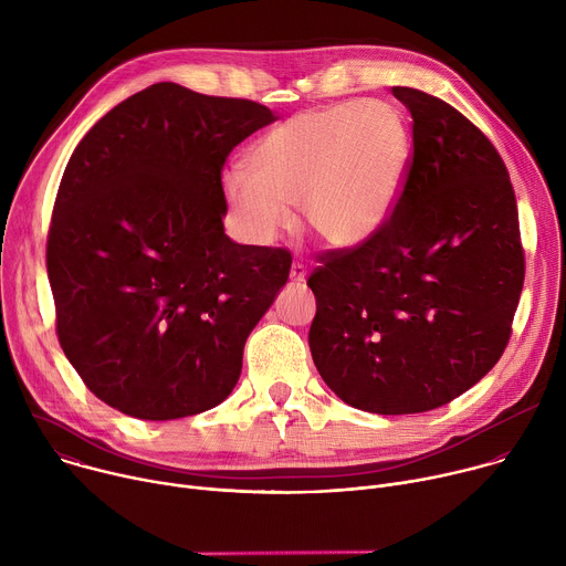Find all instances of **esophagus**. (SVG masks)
<instances>
[{"label":"esophagus","instance_id":"34e87169","mask_svg":"<svg viewBox=\"0 0 566 566\" xmlns=\"http://www.w3.org/2000/svg\"><path fill=\"white\" fill-rule=\"evenodd\" d=\"M289 277H291V282H293V284H302V282H306V266H304V264H300V262H295V264L291 266Z\"/></svg>","mask_w":566,"mask_h":566}]
</instances>
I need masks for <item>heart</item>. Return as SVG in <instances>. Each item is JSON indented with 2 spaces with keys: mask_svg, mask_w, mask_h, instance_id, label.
Masks as SVG:
<instances>
[{
  "mask_svg": "<svg viewBox=\"0 0 566 566\" xmlns=\"http://www.w3.org/2000/svg\"><path fill=\"white\" fill-rule=\"evenodd\" d=\"M412 125L387 101H347L302 112L264 134L249 170L221 177L237 230L269 244L300 203L304 223L332 249L365 247L389 221L412 164Z\"/></svg>",
  "mask_w": 566,
  "mask_h": 566,
  "instance_id": "obj_1",
  "label": "heart"
}]
</instances>
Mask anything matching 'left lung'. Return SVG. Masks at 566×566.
<instances>
[{
  "instance_id": "1",
  "label": "left lung",
  "mask_w": 566,
  "mask_h": 566,
  "mask_svg": "<svg viewBox=\"0 0 566 566\" xmlns=\"http://www.w3.org/2000/svg\"><path fill=\"white\" fill-rule=\"evenodd\" d=\"M412 114V164L387 226L322 258L308 286L313 363L347 406L437 410L502 358L524 286L509 170L448 103L391 87Z\"/></svg>"
}]
</instances>
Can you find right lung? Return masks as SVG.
<instances>
[{
  "label": "right lung",
  "mask_w": 566,
  "mask_h": 566,
  "mask_svg": "<svg viewBox=\"0 0 566 566\" xmlns=\"http://www.w3.org/2000/svg\"><path fill=\"white\" fill-rule=\"evenodd\" d=\"M273 120L253 101L156 83L71 154L46 241L57 338L114 410L172 421L234 389L291 253L223 232L221 170L234 145Z\"/></svg>",
  "instance_id": "1"
}]
</instances>
